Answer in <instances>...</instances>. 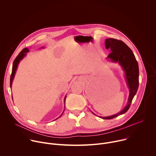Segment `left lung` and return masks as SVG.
<instances>
[{
    "label": "left lung",
    "instance_id": "left-lung-1",
    "mask_svg": "<svg viewBox=\"0 0 156 156\" xmlns=\"http://www.w3.org/2000/svg\"><path fill=\"white\" fill-rule=\"evenodd\" d=\"M105 45L107 49H110L112 51L107 58L113 62H118L124 71L127 85L129 88V95L127 104L119 113L107 117L99 116L102 119H110L125 113L129 110L138 88L139 69L133 53L123 41L113 38H108L105 41Z\"/></svg>",
    "mask_w": 156,
    "mask_h": 156
}]
</instances>
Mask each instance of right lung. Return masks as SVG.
<instances>
[{"instance_id": "right-lung-1", "label": "right lung", "mask_w": 156, "mask_h": 156, "mask_svg": "<svg viewBox=\"0 0 156 156\" xmlns=\"http://www.w3.org/2000/svg\"><path fill=\"white\" fill-rule=\"evenodd\" d=\"M29 51L27 48H24V49L22 50V51L18 54V55L16 57V58L15 59L14 62H13V67H12V74H11V77H10V88H12V82H13V80L14 79V77H15V74L16 73V69H17V68H18V65L19 64V63L20 62V61L26 55V52H28ZM66 96H65V99H66ZM12 99H13V97H12ZM65 110V109H64ZM64 112V110H63ZM63 113H62V115L58 117L60 118V116H62ZM57 118V119H58Z\"/></svg>"}]
</instances>
